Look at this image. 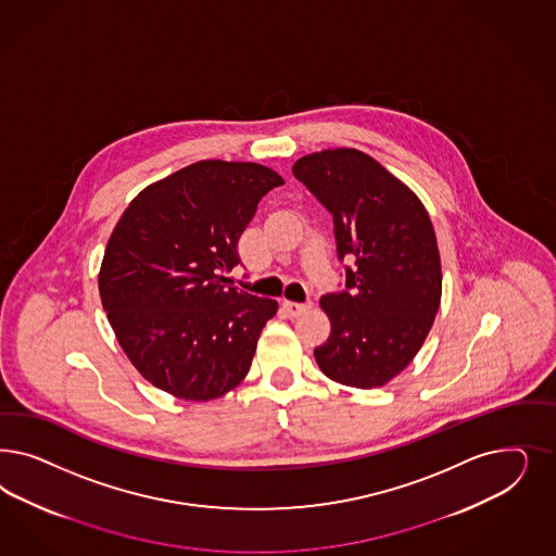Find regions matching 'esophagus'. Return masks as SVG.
Segmentation results:
<instances>
[{
	"instance_id": "obj_1",
	"label": "esophagus",
	"mask_w": 556,
	"mask_h": 556,
	"mask_svg": "<svg viewBox=\"0 0 556 556\" xmlns=\"http://www.w3.org/2000/svg\"><path fill=\"white\" fill-rule=\"evenodd\" d=\"M282 308L287 311L288 317H299L301 313H305L306 308H311V303H292V301H285Z\"/></svg>"
}]
</instances>
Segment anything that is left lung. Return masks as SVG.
<instances>
[{"mask_svg":"<svg viewBox=\"0 0 556 556\" xmlns=\"http://www.w3.org/2000/svg\"><path fill=\"white\" fill-rule=\"evenodd\" d=\"M333 215L338 255L352 257L345 288L321 296L331 323L315 348L323 375L377 389L421 350L442 299V264L424 202L358 149H325L292 165Z\"/></svg>","mask_w":556,"mask_h":556,"instance_id":"obj_1","label":"left lung"}]
</instances>
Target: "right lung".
<instances>
[{
    "instance_id": "add662e5",
    "label": "right lung",
    "mask_w": 556,
    "mask_h": 556,
    "mask_svg": "<svg viewBox=\"0 0 556 556\" xmlns=\"http://www.w3.org/2000/svg\"><path fill=\"white\" fill-rule=\"evenodd\" d=\"M285 179L266 165L204 160L147 186L108 239L98 274L116 340L144 380L211 401L250 372L278 303L225 285L257 202Z\"/></svg>"
}]
</instances>
